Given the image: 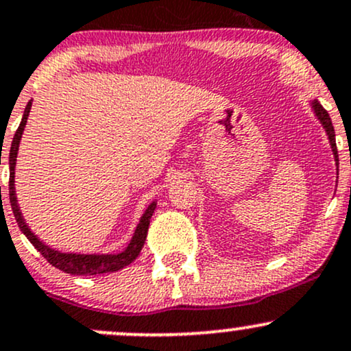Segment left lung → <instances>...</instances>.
Returning a JSON list of instances; mask_svg holds the SVG:
<instances>
[{
  "instance_id": "8db88e82",
  "label": "left lung",
  "mask_w": 351,
  "mask_h": 351,
  "mask_svg": "<svg viewBox=\"0 0 351 351\" xmlns=\"http://www.w3.org/2000/svg\"><path fill=\"white\" fill-rule=\"evenodd\" d=\"M313 110L315 113H317V117L319 119V123L323 125V128H325L326 134H328V140H330V145H332V149H333V155H335V160L338 161V152H337V141H335V130H333V125H332V118H330L328 111L325 110L322 105H319L318 101H313Z\"/></svg>"
}]
</instances>
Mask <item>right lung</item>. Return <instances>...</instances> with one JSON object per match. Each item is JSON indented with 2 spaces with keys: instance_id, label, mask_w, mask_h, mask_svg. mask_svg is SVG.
I'll use <instances>...</instances> for the list:
<instances>
[{
  "instance_id": "obj_1",
  "label": "right lung",
  "mask_w": 351,
  "mask_h": 351,
  "mask_svg": "<svg viewBox=\"0 0 351 351\" xmlns=\"http://www.w3.org/2000/svg\"><path fill=\"white\" fill-rule=\"evenodd\" d=\"M32 101L33 99H29V103L25 108V114H23L21 123H19L16 133H14L13 143H11L10 149V203L14 218H16L18 226L21 228V232L26 234V238L32 241L34 248L46 258V261H48L49 265H53V267H56L58 269H63L64 273H71V275H101V273L117 271V269L128 267L132 261L136 260L141 248H143L146 233H148L149 219H152L153 211H155L156 208L155 202L148 206V210H146L143 217H141L140 225L136 226V232H134L130 245L126 246L125 252L118 253V255H76V253H60L56 252V250H51L49 246H46L45 243H41V241L34 237V233H32V230L28 228L25 219H23L21 211H19L16 202V193H14V165H16L19 140H21L26 119H28L29 110H32Z\"/></svg>"
}]
</instances>
